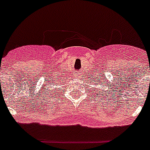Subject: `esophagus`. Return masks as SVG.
Masks as SVG:
<instances>
[{"instance_id": "1", "label": "esophagus", "mask_w": 150, "mask_h": 150, "mask_svg": "<svg viewBox=\"0 0 150 150\" xmlns=\"http://www.w3.org/2000/svg\"><path fill=\"white\" fill-rule=\"evenodd\" d=\"M79 72H76V74H75V75H76V76H79Z\"/></svg>"}]
</instances>
